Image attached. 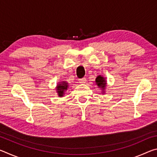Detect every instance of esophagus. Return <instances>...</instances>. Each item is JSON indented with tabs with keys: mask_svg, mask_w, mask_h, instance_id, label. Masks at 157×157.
Instances as JSON below:
<instances>
[{
	"mask_svg": "<svg viewBox=\"0 0 157 157\" xmlns=\"http://www.w3.org/2000/svg\"><path fill=\"white\" fill-rule=\"evenodd\" d=\"M79 83H80V84H84V83H86V79L85 78H82L79 79Z\"/></svg>",
	"mask_w": 157,
	"mask_h": 157,
	"instance_id": "obj_1",
	"label": "esophagus"
}]
</instances>
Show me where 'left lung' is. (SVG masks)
I'll return each mask as SVG.
<instances>
[{"label": "left lung", "mask_w": 157, "mask_h": 157, "mask_svg": "<svg viewBox=\"0 0 157 157\" xmlns=\"http://www.w3.org/2000/svg\"><path fill=\"white\" fill-rule=\"evenodd\" d=\"M95 82H96V84L98 87L102 89V91L105 93V89L106 85H107V81H106V79L104 77H102V75H98L96 79H95Z\"/></svg>", "instance_id": "1"}]
</instances>
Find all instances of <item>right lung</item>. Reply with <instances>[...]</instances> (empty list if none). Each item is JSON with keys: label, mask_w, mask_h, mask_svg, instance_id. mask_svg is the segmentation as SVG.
<instances>
[{"label": "right lung", "mask_w": 157, "mask_h": 157, "mask_svg": "<svg viewBox=\"0 0 157 157\" xmlns=\"http://www.w3.org/2000/svg\"><path fill=\"white\" fill-rule=\"evenodd\" d=\"M68 86V84L66 82H60L58 83L56 87L57 93L59 97H63L64 95V92L67 90Z\"/></svg>", "instance_id": "add662e5"}]
</instances>
